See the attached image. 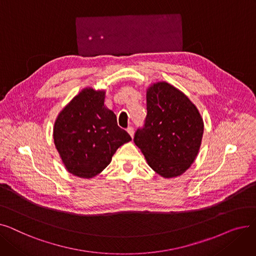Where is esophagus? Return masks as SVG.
<instances>
[{
	"instance_id": "esophagus-1",
	"label": "esophagus",
	"mask_w": 256,
	"mask_h": 256,
	"mask_svg": "<svg viewBox=\"0 0 256 256\" xmlns=\"http://www.w3.org/2000/svg\"><path fill=\"white\" fill-rule=\"evenodd\" d=\"M126 130H128V132L130 134V136L132 138V137H134V128H132V126H128V128H126Z\"/></svg>"
}]
</instances>
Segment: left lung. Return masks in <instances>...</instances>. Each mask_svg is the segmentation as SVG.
<instances>
[{"label":"left lung","instance_id":"8db88e82","mask_svg":"<svg viewBox=\"0 0 256 256\" xmlns=\"http://www.w3.org/2000/svg\"><path fill=\"white\" fill-rule=\"evenodd\" d=\"M147 115L134 142L148 165L163 178L182 174L194 162L204 135V120L184 94L166 82L146 94Z\"/></svg>","mask_w":256,"mask_h":256}]
</instances>
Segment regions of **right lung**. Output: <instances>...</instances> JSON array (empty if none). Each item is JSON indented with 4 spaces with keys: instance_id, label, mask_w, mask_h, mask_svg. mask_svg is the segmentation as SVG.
<instances>
[{
    "instance_id": "obj_1",
    "label": "right lung",
    "mask_w": 256,
    "mask_h": 256,
    "mask_svg": "<svg viewBox=\"0 0 256 256\" xmlns=\"http://www.w3.org/2000/svg\"><path fill=\"white\" fill-rule=\"evenodd\" d=\"M104 91L86 88L59 114L54 142L74 176L91 178L110 164L118 147L132 140L118 126L116 115L104 104Z\"/></svg>"
}]
</instances>
